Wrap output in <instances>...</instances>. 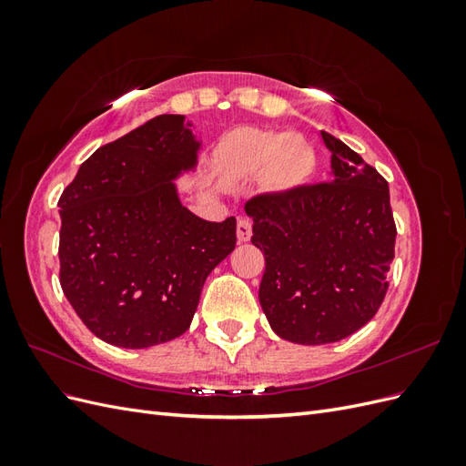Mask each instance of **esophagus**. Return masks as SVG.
<instances>
[{
    "instance_id": "obj_1",
    "label": "esophagus",
    "mask_w": 466,
    "mask_h": 466,
    "mask_svg": "<svg viewBox=\"0 0 466 466\" xmlns=\"http://www.w3.org/2000/svg\"><path fill=\"white\" fill-rule=\"evenodd\" d=\"M252 237V223L247 218H241L237 221V238L238 243H247Z\"/></svg>"
}]
</instances>
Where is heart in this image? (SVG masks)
<instances>
[{"label":"heart","instance_id":"obj_1","mask_svg":"<svg viewBox=\"0 0 466 466\" xmlns=\"http://www.w3.org/2000/svg\"><path fill=\"white\" fill-rule=\"evenodd\" d=\"M221 165L231 175H266L270 187L289 192L301 187L315 165L313 147L298 134L238 128L221 146Z\"/></svg>","mask_w":466,"mask_h":466}]
</instances>
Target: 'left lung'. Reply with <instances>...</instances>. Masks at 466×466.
I'll return each instance as SVG.
<instances>
[{"mask_svg":"<svg viewBox=\"0 0 466 466\" xmlns=\"http://www.w3.org/2000/svg\"><path fill=\"white\" fill-rule=\"evenodd\" d=\"M330 178L247 202L252 245L264 250L258 299L284 340L320 346L368 324L394 258L389 185L340 139L320 132Z\"/></svg>","mask_w":466,"mask_h":466,"instance_id":"1","label":"left lung"}]
</instances>
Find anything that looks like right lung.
I'll list each match as a JSON object with an SVG mask.
<instances>
[{
	"instance_id": "right-lung-1",
	"label": "right lung",
	"mask_w": 466,
	"mask_h": 466,
	"mask_svg": "<svg viewBox=\"0 0 466 466\" xmlns=\"http://www.w3.org/2000/svg\"><path fill=\"white\" fill-rule=\"evenodd\" d=\"M202 142L185 115H161L98 147L62 198L60 284L106 344L142 350L190 327L209 272L231 255L237 219L206 221L175 180Z\"/></svg>"
}]
</instances>
